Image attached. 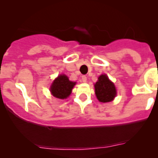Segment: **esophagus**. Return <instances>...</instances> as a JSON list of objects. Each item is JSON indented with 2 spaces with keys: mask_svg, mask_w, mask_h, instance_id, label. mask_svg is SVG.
Instances as JSON below:
<instances>
[{
  "mask_svg": "<svg viewBox=\"0 0 158 158\" xmlns=\"http://www.w3.org/2000/svg\"><path fill=\"white\" fill-rule=\"evenodd\" d=\"M81 81L83 82H86L87 81V77L85 76H82L81 77Z\"/></svg>",
  "mask_w": 158,
  "mask_h": 158,
  "instance_id": "obj_1",
  "label": "esophagus"
}]
</instances>
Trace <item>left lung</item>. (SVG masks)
I'll return each mask as SVG.
<instances>
[{"label": "left lung", "instance_id": "8db88e82", "mask_svg": "<svg viewBox=\"0 0 158 158\" xmlns=\"http://www.w3.org/2000/svg\"><path fill=\"white\" fill-rule=\"evenodd\" d=\"M95 93L99 101L106 103L110 102L116 96V89L114 84L106 75H100L98 81L95 85Z\"/></svg>", "mask_w": 158, "mask_h": 158}]
</instances>
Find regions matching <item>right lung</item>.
I'll return each instance as SVG.
<instances>
[{
  "label": "right lung",
  "instance_id": "1",
  "mask_svg": "<svg viewBox=\"0 0 158 158\" xmlns=\"http://www.w3.org/2000/svg\"><path fill=\"white\" fill-rule=\"evenodd\" d=\"M75 82L70 81L65 75H60L53 82L51 92L54 97L58 99H65L70 95Z\"/></svg>",
  "mask_w": 158,
  "mask_h": 158
}]
</instances>
